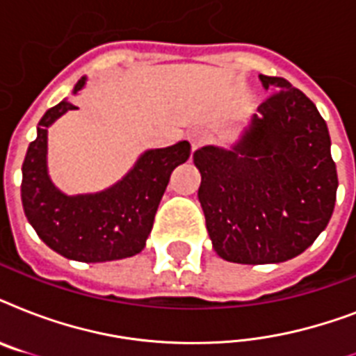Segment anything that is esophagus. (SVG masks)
Instances as JSON below:
<instances>
[{
	"label": "esophagus",
	"instance_id": "obj_1",
	"mask_svg": "<svg viewBox=\"0 0 356 356\" xmlns=\"http://www.w3.org/2000/svg\"><path fill=\"white\" fill-rule=\"evenodd\" d=\"M188 140L192 149H197V147H201V145H205L209 142V134L205 131H194V133H190Z\"/></svg>",
	"mask_w": 356,
	"mask_h": 356
}]
</instances>
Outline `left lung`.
Instances as JSON below:
<instances>
[{
	"label": "left lung",
	"instance_id": "obj_1",
	"mask_svg": "<svg viewBox=\"0 0 356 356\" xmlns=\"http://www.w3.org/2000/svg\"><path fill=\"white\" fill-rule=\"evenodd\" d=\"M260 81L271 94L236 144L194 153L212 248L236 264H277L301 254L327 227L337 201L325 120L286 79Z\"/></svg>",
	"mask_w": 356,
	"mask_h": 356
}]
</instances>
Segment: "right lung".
I'll return each mask as SVG.
<instances>
[{
  "label": "right lung",
  "instance_id": "add662e5",
  "mask_svg": "<svg viewBox=\"0 0 356 356\" xmlns=\"http://www.w3.org/2000/svg\"><path fill=\"white\" fill-rule=\"evenodd\" d=\"M85 81L86 77L77 81L74 94ZM74 108L77 107L64 99L38 122L36 138L27 147L22 166L25 216L42 242L66 259L107 262L133 257L145 248L170 175L188 161L190 144L183 140L145 151L122 181L103 192L66 195L47 175V127Z\"/></svg>",
  "mask_w": 356,
  "mask_h": 356
}]
</instances>
